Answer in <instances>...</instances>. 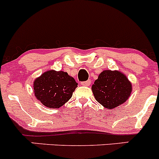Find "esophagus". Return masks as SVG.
Here are the masks:
<instances>
[{
	"label": "esophagus",
	"mask_w": 159,
	"mask_h": 159,
	"mask_svg": "<svg viewBox=\"0 0 159 159\" xmlns=\"http://www.w3.org/2000/svg\"><path fill=\"white\" fill-rule=\"evenodd\" d=\"M81 84H82L83 86H87V87H88V86H90V80H89L84 81V82L81 83Z\"/></svg>",
	"instance_id": "obj_1"
}]
</instances>
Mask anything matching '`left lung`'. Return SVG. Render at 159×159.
<instances>
[{"label":"left lung","instance_id":"left-lung-1","mask_svg":"<svg viewBox=\"0 0 159 159\" xmlns=\"http://www.w3.org/2000/svg\"><path fill=\"white\" fill-rule=\"evenodd\" d=\"M92 92L98 102L112 109L123 104L132 92V84L119 71L105 70L92 85Z\"/></svg>","mask_w":159,"mask_h":159}]
</instances>
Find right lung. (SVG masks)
I'll list each match as a JSON object with an SVG mask.
<instances>
[{"mask_svg": "<svg viewBox=\"0 0 159 159\" xmlns=\"http://www.w3.org/2000/svg\"><path fill=\"white\" fill-rule=\"evenodd\" d=\"M77 85L73 77L67 72L48 70L34 80L33 91L44 106L59 108L72 98Z\"/></svg>", "mask_w": 159, "mask_h": 159, "instance_id": "1", "label": "right lung"}]
</instances>
